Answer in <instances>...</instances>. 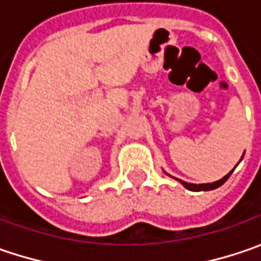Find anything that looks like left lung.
<instances>
[{"label":"left lung","instance_id":"left-lung-1","mask_svg":"<svg viewBox=\"0 0 261 261\" xmlns=\"http://www.w3.org/2000/svg\"><path fill=\"white\" fill-rule=\"evenodd\" d=\"M243 158H244V154H243ZM243 158H241V161H243ZM240 161V162H241ZM238 162V164H240ZM237 164V165H238ZM233 172V169L231 171V172H228L226 175L223 176V178H221V179H218V181H215V182H207V184H191V182H186V181H182V179H178V178H175L176 181H179L184 187L187 188V190H190V191H209V190H215V188H218V187H221L222 184L231 176V174ZM166 174V172H165ZM166 175H169V174H166ZM171 176V175H169Z\"/></svg>","mask_w":261,"mask_h":261}]
</instances>
